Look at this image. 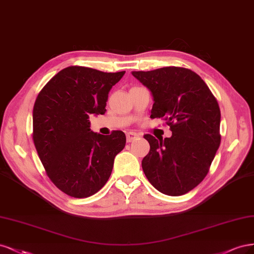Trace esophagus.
Here are the masks:
<instances>
[{"instance_id": "34e87169", "label": "esophagus", "mask_w": 254, "mask_h": 254, "mask_svg": "<svg viewBox=\"0 0 254 254\" xmlns=\"http://www.w3.org/2000/svg\"><path fill=\"white\" fill-rule=\"evenodd\" d=\"M138 137H139V135L135 132H127V141L130 142V141L135 140V139H137Z\"/></svg>"}]
</instances>
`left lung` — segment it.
Masks as SVG:
<instances>
[{
  "label": "left lung",
  "mask_w": 254,
  "mask_h": 254,
  "mask_svg": "<svg viewBox=\"0 0 254 254\" xmlns=\"http://www.w3.org/2000/svg\"><path fill=\"white\" fill-rule=\"evenodd\" d=\"M148 87L154 104L151 118H163L170 138L143 137L150 152L142 159L144 174L159 192L179 196L206 177L220 144V110L204 81L191 69L169 66L132 71Z\"/></svg>",
  "instance_id": "obj_1"
}]
</instances>
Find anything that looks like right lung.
<instances>
[{
  "instance_id": "right-lung-1",
  "label": "right lung",
  "mask_w": 254,
  "mask_h": 254,
  "mask_svg": "<svg viewBox=\"0 0 254 254\" xmlns=\"http://www.w3.org/2000/svg\"><path fill=\"white\" fill-rule=\"evenodd\" d=\"M125 72L68 66L37 97L32 112L36 150L47 176L71 197L85 198L99 191L109 181L116 155L125 148L122 130L97 134L88 120L92 114L106 112L111 88Z\"/></svg>"
}]
</instances>
